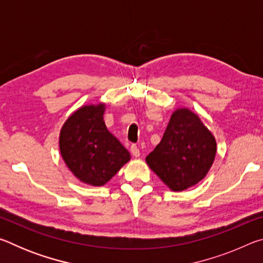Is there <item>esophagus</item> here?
<instances>
[{"label":"esophagus","instance_id":"34e87169","mask_svg":"<svg viewBox=\"0 0 263 263\" xmlns=\"http://www.w3.org/2000/svg\"><path fill=\"white\" fill-rule=\"evenodd\" d=\"M131 153H132V155L133 157H136V158H138L140 155V151H139V147H138L137 145H131Z\"/></svg>","mask_w":263,"mask_h":263}]
</instances>
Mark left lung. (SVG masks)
Wrapping results in <instances>:
<instances>
[{
  "mask_svg": "<svg viewBox=\"0 0 263 263\" xmlns=\"http://www.w3.org/2000/svg\"><path fill=\"white\" fill-rule=\"evenodd\" d=\"M216 152L215 137L198 116L188 109H177L146 162L173 191H182L205 177Z\"/></svg>",
  "mask_w": 263,
  "mask_h": 263,
  "instance_id": "8db88e82",
  "label": "left lung"
}]
</instances>
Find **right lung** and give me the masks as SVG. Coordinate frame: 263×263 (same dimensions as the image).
I'll return each mask as SVG.
<instances>
[{
	"label": "right lung",
	"mask_w": 263,
	"mask_h": 263,
	"mask_svg": "<svg viewBox=\"0 0 263 263\" xmlns=\"http://www.w3.org/2000/svg\"><path fill=\"white\" fill-rule=\"evenodd\" d=\"M105 105H86L66 121L60 132V152L70 172L83 183L105 184L130 160V153L108 131Z\"/></svg>",
	"instance_id": "obj_1"
}]
</instances>
